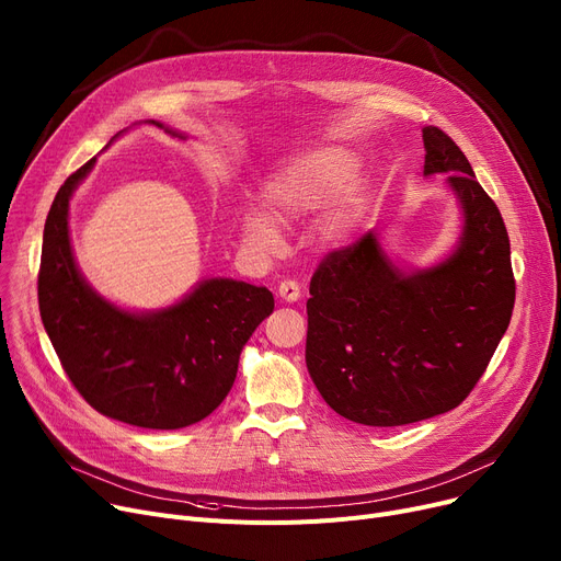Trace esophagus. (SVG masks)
Listing matches in <instances>:
<instances>
[{
    "mask_svg": "<svg viewBox=\"0 0 561 561\" xmlns=\"http://www.w3.org/2000/svg\"><path fill=\"white\" fill-rule=\"evenodd\" d=\"M277 293H279V298H282L284 302H296V300H300V296H302L300 284H298L296 279H284V282L279 284Z\"/></svg>",
    "mask_w": 561,
    "mask_h": 561,
    "instance_id": "34e87169",
    "label": "esophagus"
}]
</instances>
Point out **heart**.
I'll list each match as a JSON object with an SVG mask.
<instances>
[{
	"label": "heart",
	"instance_id": "1",
	"mask_svg": "<svg viewBox=\"0 0 561 561\" xmlns=\"http://www.w3.org/2000/svg\"><path fill=\"white\" fill-rule=\"evenodd\" d=\"M355 168V157L336 147H325L293 161L261 193L265 214L272 220L259 214L241 218L243 243L256 254H271L279 248V233L273 222L279 227L298 225L332 202L318 225V236L328 245H345L364 211L362 186L355 180L346 182Z\"/></svg>",
	"mask_w": 561,
	"mask_h": 561
}]
</instances>
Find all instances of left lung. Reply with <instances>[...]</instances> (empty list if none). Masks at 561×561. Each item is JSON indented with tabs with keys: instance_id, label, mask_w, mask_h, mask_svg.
<instances>
[{
	"instance_id": "obj_1",
	"label": "left lung",
	"mask_w": 561,
	"mask_h": 561,
	"mask_svg": "<svg viewBox=\"0 0 561 561\" xmlns=\"http://www.w3.org/2000/svg\"><path fill=\"white\" fill-rule=\"evenodd\" d=\"M425 174L446 172L463 227L455 252L402 273L377 233L330 252L311 277L307 368L336 414L370 427L419 423L473 391L510 328V236L457 142L423 129Z\"/></svg>"
}]
</instances>
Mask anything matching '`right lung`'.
I'll return each mask as SVG.
<instances>
[{
  "label": "right lung",
  "instance_id": "add662e5",
  "mask_svg": "<svg viewBox=\"0 0 561 561\" xmlns=\"http://www.w3.org/2000/svg\"><path fill=\"white\" fill-rule=\"evenodd\" d=\"M93 165L95 159L68 176L45 220V332L75 389L100 414L145 430L188 427L227 398L243 345L275 309L273 293L214 277L161 311L131 313L104 300L79 273L68 229L70 197Z\"/></svg>",
  "mask_w": 561,
  "mask_h": 561
}]
</instances>
